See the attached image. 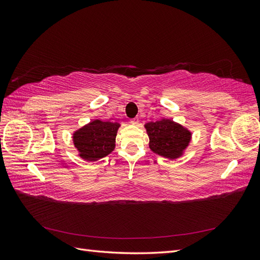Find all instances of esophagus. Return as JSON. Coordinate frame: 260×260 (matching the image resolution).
<instances>
[{
    "mask_svg": "<svg viewBox=\"0 0 260 260\" xmlns=\"http://www.w3.org/2000/svg\"><path fill=\"white\" fill-rule=\"evenodd\" d=\"M140 122V120L138 119V118H133V119L130 120V123L131 124H138Z\"/></svg>",
    "mask_w": 260,
    "mask_h": 260,
    "instance_id": "obj_1",
    "label": "esophagus"
}]
</instances>
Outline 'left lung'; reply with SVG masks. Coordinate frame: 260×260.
<instances>
[{"label":"left lung","mask_w":260,"mask_h":260,"mask_svg":"<svg viewBox=\"0 0 260 260\" xmlns=\"http://www.w3.org/2000/svg\"><path fill=\"white\" fill-rule=\"evenodd\" d=\"M144 127L151 151L165 158L177 159L182 156L192 139L190 130L168 118L147 122Z\"/></svg>","instance_id":"1"}]
</instances>
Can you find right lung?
<instances>
[{
    "label": "right lung",
    "mask_w": 260,
    "mask_h": 260,
    "mask_svg": "<svg viewBox=\"0 0 260 260\" xmlns=\"http://www.w3.org/2000/svg\"><path fill=\"white\" fill-rule=\"evenodd\" d=\"M120 123L94 119L74 132L73 141L78 155L86 161H96L111 154L116 146Z\"/></svg>",
    "instance_id": "obj_1"
}]
</instances>
